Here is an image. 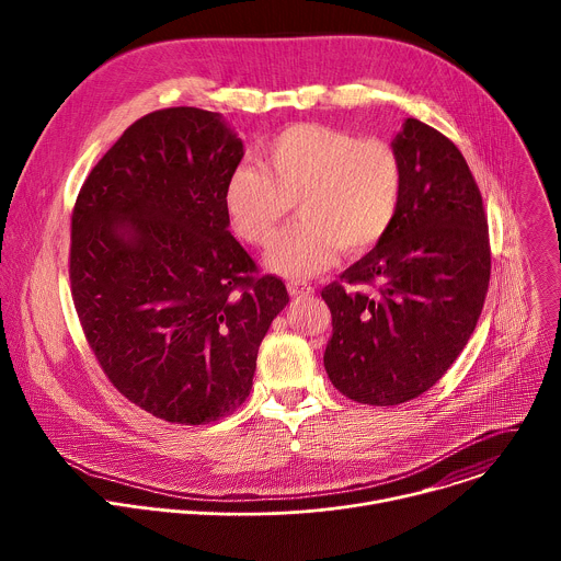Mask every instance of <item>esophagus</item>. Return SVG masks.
I'll use <instances>...</instances> for the list:
<instances>
[{"label":"esophagus","instance_id":"esophagus-1","mask_svg":"<svg viewBox=\"0 0 561 561\" xmlns=\"http://www.w3.org/2000/svg\"><path fill=\"white\" fill-rule=\"evenodd\" d=\"M288 293H290V297H306L312 293V286L304 279H293V282H288Z\"/></svg>","mask_w":561,"mask_h":561}]
</instances>
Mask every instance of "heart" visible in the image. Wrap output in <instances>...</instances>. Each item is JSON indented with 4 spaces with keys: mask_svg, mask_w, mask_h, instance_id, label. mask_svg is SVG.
Masks as SVG:
<instances>
[{
    "mask_svg": "<svg viewBox=\"0 0 561 561\" xmlns=\"http://www.w3.org/2000/svg\"><path fill=\"white\" fill-rule=\"evenodd\" d=\"M260 167H237L226 208L239 237L266 249L295 204V221L268 253V268L306 277L331 266L342 249L359 255L388 234L404 199V162L379 137L324 124H293L260 148Z\"/></svg>",
    "mask_w": 561,
    "mask_h": 561,
    "instance_id": "b5f03b06",
    "label": "heart"
}]
</instances>
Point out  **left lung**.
Listing matches in <instances>:
<instances>
[{
    "instance_id": "8db88e82",
    "label": "left lung",
    "mask_w": 561,
    "mask_h": 561,
    "mask_svg": "<svg viewBox=\"0 0 561 561\" xmlns=\"http://www.w3.org/2000/svg\"><path fill=\"white\" fill-rule=\"evenodd\" d=\"M392 146L404 162L402 208L381 242L322 290L333 314L327 373L370 407L404 404L442 379L491 282L484 202L459 148L413 117Z\"/></svg>"
}]
</instances>
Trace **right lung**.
Returning a JSON list of instances; mask_svg holds the SVG:
<instances>
[{
  "label": "right lung",
  "mask_w": 561,
  "mask_h": 561,
  "mask_svg": "<svg viewBox=\"0 0 561 561\" xmlns=\"http://www.w3.org/2000/svg\"><path fill=\"white\" fill-rule=\"evenodd\" d=\"M244 146L217 113L144 115L89 173L68 275L84 337L141 411L199 426L247 402L257 351L290 301L228 232L226 184Z\"/></svg>",
  "instance_id": "obj_1"
}]
</instances>
